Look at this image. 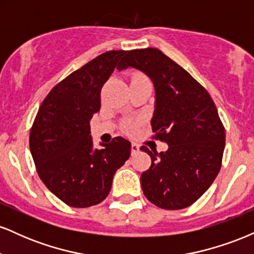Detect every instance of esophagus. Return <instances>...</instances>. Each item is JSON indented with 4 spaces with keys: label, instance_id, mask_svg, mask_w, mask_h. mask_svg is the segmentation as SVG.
Returning a JSON list of instances; mask_svg holds the SVG:
<instances>
[{
    "label": "esophagus",
    "instance_id": "esophagus-1",
    "mask_svg": "<svg viewBox=\"0 0 254 254\" xmlns=\"http://www.w3.org/2000/svg\"><path fill=\"white\" fill-rule=\"evenodd\" d=\"M139 151V145L137 143H131V154H136Z\"/></svg>",
    "mask_w": 254,
    "mask_h": 254
}]
</instances>
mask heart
I'll return each instance as SVG.
<instances>
[{
	"instance_id": "heart-1",
	"label": "heart",
	"mask_w": 254,
	"mask_h": 254,
	"mask_svg": "<svg viewBox=\"0 0 254 254\" xmlns=\"http://www.w3.org/2000/svg\"><path fill=\"white\" fill-rule=\"evenodd\" d=\"M137 127H138V122L132 121V119H127V121H125L124 123H123V127L129 133L135 132L136 129H137Z\"/></svg>"
}]
</instances>
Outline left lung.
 <instances>
[{
  "mask_svg": "<svg viewBox=\"0 0 254 254\" xmlns=\"http://www.w3.org/2000/svg\"><path fill=\"white\" fill-rule=\"evenodd\" d=\"M143 71L155 87L151 129L168 149L149 154V170L141 174L147 199L166 210L193 204L210 188L222 166L224 127L206 89L159 49L127 51L117 69Z\"/></svg>",
  "mask_w": 254,
  "mask_h": 254,
  "instance_id": "8db88e82",
  "label": "left lung"
}]
</instances>
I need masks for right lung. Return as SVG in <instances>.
Instances as JSON below:
<instances>
[{"instance_id": "obj_1", "label": "right lung", "mask_w": 254, "mask_h": 254, "mask_svg": "<svg viewBox=\"0 0 254 254\" xmlns=\"http://www.w3.org/2000/svg\"><path fill=\"white\" fill-rule=\"evenodd\" d=\"M127 51H107L57 83L40 105L30 132L37 173L66 205L88 208L109 196L113 176L131 143L115 137L95 149L89 122L100 111V92Z\"/></svg>"}]
</instances>
